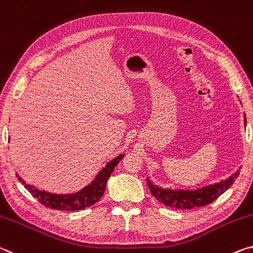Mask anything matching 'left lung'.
Returning a JSON list of instances; mask_svg holds the SVG:
<instances>
[{"label": "left lung", "instance_id": "8db88e82", "mask_svg": "<svg viewBox=\"0 0 253 253\" xmlns=\"http://www.w3.org/2000/svg\"><path fill=\"white\" fill-rule=\"evenodd\" d=\"M244 121H246V119H244ZM239 175L240 170H237L233 175L230 176L225 180L194 190H173L163 188L159 187V186H156L154 183H151V180L149 178L147 179V183L152 195L161 204L168 206L170 209L192 210L196 208H202V206L209 205L212 202H214L233 185L234 180L237 179Z\"/></svg>", "mask_w": 253, "mask_h": 253}]
</instances>
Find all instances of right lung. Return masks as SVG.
Listing matches in <instances>:
<instances>
[{
	"label": "right lung",
	"instance_id": "add662e5",
	"mask_svg": "<svg viewBox=\"0 0 253 253\" xmlns=\"http://www.w3.org/2000/svg\"><path fill=\"white\" fill-rule=\"evenodd\" d=\"M124 155H120L117 158L111 160L101 171L97 173L95 179L89 185L85 186L80 192L74 194H51L44 190H39L35 186L26 184L21 177L16 173L19 181L24 185L31 195L37 198L39 203L44 205L45 208H50L58 211H78L84 210L85 208L94 205L103 196L105 190V186L111 173L113 172L115 166L122 160Z\"/></svg>",
	"mask_w": 253,
	"mask_h": 253
}]
</instances>
